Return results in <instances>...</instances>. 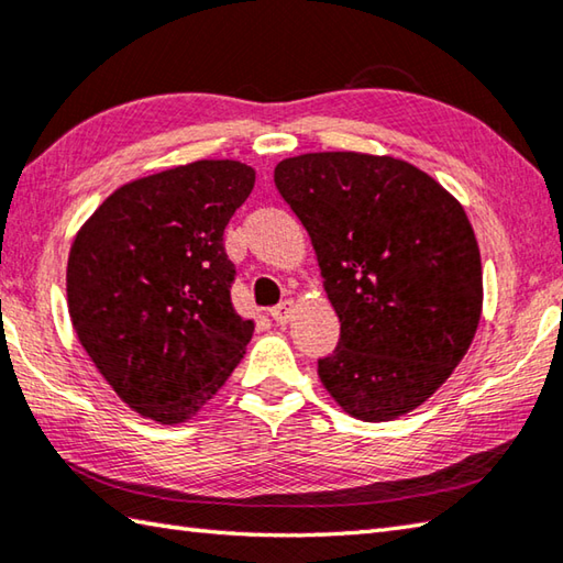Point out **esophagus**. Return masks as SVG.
<instances>
[{
	"label": "esophagus",
	"instance_id": "esophagus-1",
	"mask_svg": "<svg viewBox=\"0 0 563 563\" xmlns=\"http://www.w3.org/2000/svg\"><path fill=\"white\" fill-rule=\"evenodd\" d=\"M292 312H295V302H292V300H283L280 305L273 307L271 317H273L278 324H285V322H288V319L292 317Z\"/></svg>",
	"mask_w": 563,
	"mask_h": 563
}]
</instances>
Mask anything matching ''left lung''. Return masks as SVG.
<instances>
[{
	"instance_id": "left-lung-1",
	"label": "left lung",
	"mask_w": 563,
	"mask_h": 563,
	"mask_svg": "<svg viewBox=\"0 0 563 563\" xmlns=\"http://www.w3.org/2000/svg\"><path fill=\"white\" fill-rule=\"evenodd\" d=\"M341 322L317 373L341 410L385 422L420 407L476 336L481 251L464 207L415 165L354 151L275 165Z\"/></svg>"
}]
</instances>
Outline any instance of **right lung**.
I'll return each mask as SVG.
<instances>
[{"label":"right lung","mask_w":563,"mask_h":563,"mask_svg":"<svg viewBox=\"0 0 563 563\" xmlns=\"http://www.w3.org/2000/svg\"><path fill=\"white\" fill-rule=\"evenodd\" d=\"M256 183L239 161H195L121 185L77 231L68 310L87 356L131 410L178 424L244 358L224 229Z\"/></svg>","instance_id":"obj_1"}]
</instances>
